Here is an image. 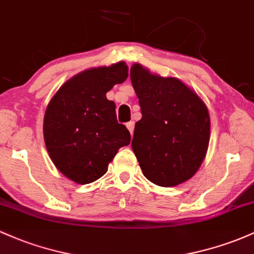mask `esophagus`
<instances>
[{"instance_id":"esophagus-1","label":"esophagus","mask_w":254,"mask_h":254,"mask_svg":"<svg viewBox=\"0 0 254 254\" xmlns=\"http://www.w3.org/2000/svg\"><path fill=\"white\" fill-rule=\"evenodd\" d=\"M127 130H129V131H130V133H131V135H132L133 127H135V123H133V122L127 123Z\"/></svg>"}]
</instances>
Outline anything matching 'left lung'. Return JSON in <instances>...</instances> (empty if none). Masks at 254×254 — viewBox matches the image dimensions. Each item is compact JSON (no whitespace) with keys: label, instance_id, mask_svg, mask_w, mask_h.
Returning a JSON list of instances; mask_svg holds the SVG:
<instances>
[{"label":"left lung","instance_id":"left-lung-1","mask_svg":"<svg viewBox=\"0 0 254 254\" xmlns=\"http://www.w3.org/2000/svg\"><path fill=\"white\" fill-rule=\"evenodd\" d=\"M130 78L142 113L131 147L144 177L160 187L186 182L207 152V107L177 78L155 76L138 64L130 69Z\"/></svg>","mask_w":254,"mask_h":254}]
</instances>
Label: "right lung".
<instances>
[{
  "mask_svg": "<svg viewBox=\"0 0 254 254\" xmlns=\"http://www.w3.org/2000/svg\"><path fill=\"white\" fill-rule=\"evenodd\" d=\"M127 78L124 63L86 69L61 86L47 107L43 133L49 157L78 185L104 176L118 149L130 143L129 130L117 122L116 104L106 97Z\"/></svg>",
  "mask_w": 254,
  "mask_h": 254,
  "instance_id": "1",
  "label": "right lung"
}]
</instances>
